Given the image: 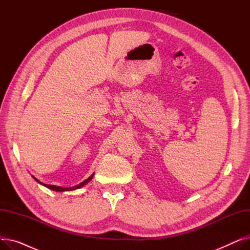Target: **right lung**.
<instances>
[{
	"mask_svg": "<svg viewBox=\"0 0 250 250\" xmlns=\"http://www.w3.org/2000/svg\"><path fill=\"white\" fill-rule=\"evenodd\" d=\"M93 176H94V173L92 174L90 177H88L86 180H84L83 182H81V183H79L78 186H75V187H73V188H62V187H57V186H50V185H44V183H42V182H41L39 181L38 179H36L34 176H32L38 183H41V185H42V186H44L45 188H49V189H51V190H55V191H70V190H75V189H78V188H82V187H84L85 185H87V183L93 178Z\"/></svg>",
	"mask_w": 250,
	"mask_h": 250,
	"instance_id": "1",
	"label": "right lung"
}]
</instances>
